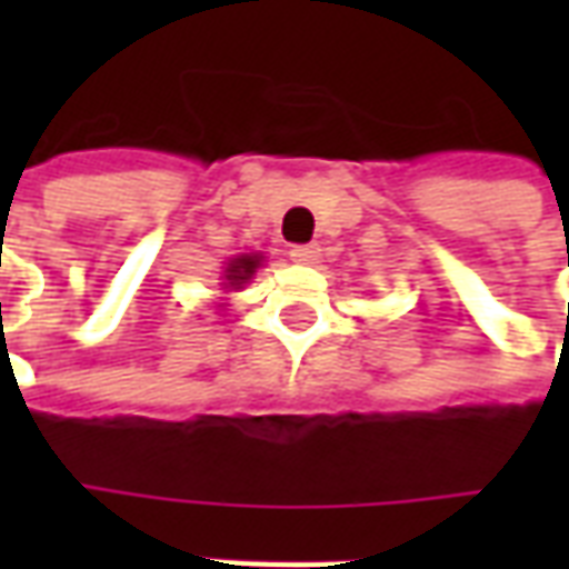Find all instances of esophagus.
Segmentation results:
<instances>
[{
	"label": "esophagus",
	"mask_w": 569,
	"mask_h": 569,
	"mask_svg": "<svg viewBox=\"0 0 569 569\" xmlns=\"http://www.w3.org/2000/svg\"><path fill=\"white\" fill-rule=\"evenodd\" d=\"M289 256H292L298 264H313V261L320 259V247H317V243H301V247H292Z\"/></svg>",
	"instance_id": "1"
}]
</instances>
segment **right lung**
Segmentation results:
<instances>
[{
  "label": "right lung",
  "mask_w": 569,
  "mask_h": 569,
  "mask_svg": "<svg viewBox=\"0 0 569 569\" xmlns=\"http://www.w3.org/2000/svg\"><path fill=\"white\" fill-rule=\"evenodd\" d=\"M261 268V256H237L224 268V289H240Z\"/></svg>",
  "instance_id": "1"
}]
</instances>
